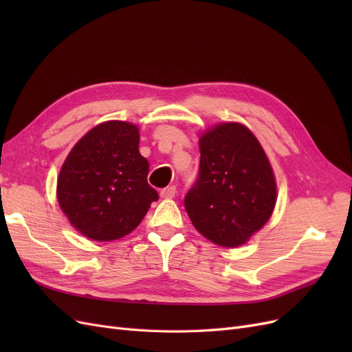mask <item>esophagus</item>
Instances as JSON below:
<instances>
[{"instance_id": "1", "label": "esophagus", "mask_w": 352, "mask_h": 352, "mask_svg": "<svg viewBox=\"0 0 352 352\" xmlns=\"http://www.w3.org/2000/svg\"><path fill=\"white\" fill-rule=\"evenodd\" d=\"M160 195L162 198H173L176 195V186H167L160 190Z\"/></svg>"}]
</instances>
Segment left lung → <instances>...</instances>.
<instances>
[{"mask_svg": "<svg viewBox=\"0 0 352 352\" xmlns=\"http://www.w3.org/2000/svg\"><path fill=\"white\" fill-rule=\"evenodd\" d=\"M199 170L185 197L195 229L226 248L239 247L264 226L276 204L273 170L247 127L221 123L199 140Z\"/></svg>", "mask_w": 352, "mask_h": 352, "instance_id": "obj_1", "label": "left lung"}]
</instances>
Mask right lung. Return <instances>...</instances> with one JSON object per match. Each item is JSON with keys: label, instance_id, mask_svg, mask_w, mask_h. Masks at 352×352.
<instances>
[{"label": "right lung", "instance_id": "add662e5", "mask_svg": "<svg viewBox=\"0 0 352 352\" xmlns=\"http://www.w3.org/2000/svg\"><path fill=\"white\" fill-rule=\"evenodd\" d=\"M135 124L111 120L95 126L73 146L57 180L61 210L83 236L114 241L140 225L158 199L146 180Z\"/></svg>", "mask_w": 352, "mask_h": 352}]
</instances>
